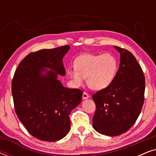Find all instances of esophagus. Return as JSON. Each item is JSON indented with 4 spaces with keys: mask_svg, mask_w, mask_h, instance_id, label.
Listing matches in <instances>:
<instances>
[{
    "mask_svg": "<svg viewBox=\"0 0 156 156\" xmlns=\"http://www.w3.org/2000/svg\"><path fill=\"white\" fill-rule=\"evenodd\" d=\"M89 97V95L87 92H84L82 94V99H87Z\"/></svg>",
    "mask_w": 156,
    "mask_h": 156,
    "instance_id": "esophagus-1",
    "label": "esophagus"
}]
</instances>
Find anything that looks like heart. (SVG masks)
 Wrapping results in <instances>:
<instances>
[{
  "mask_svg": "<svg viewBox=\"0 0 156 156\" xmlns=\"http://www.w3.org/2000/svg\"><path fill=\"white\" fill-rule=\"evenodd\" d=\"M75 69L69 70L76 87L83 84L87 78V84L93 90H101L112 84L118 71V61L110 53L95 55L86 53L74 61Z\"/></svg>",
  "mask_w": 156,
  "mask_h": 156,
  "instance_id": "b5f03b06",
  "label": "heart"
}]
</instances>
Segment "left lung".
I'll list each match as a JSON object with an SVG mask.
<instances>
[{"instance_id":"obj_1","label":"left lung","mask_w":156,"mask_h":156,"mask_svg":"<svg viewBox=\"0 0 156 156\" xmlns=\"http://www.w3.org/2000/svg\"><path fill=\"white\" fill-rule=\"evenodd\" d=\"M120 53V65L109 86L92 96L96 104L93 128L98 133L119 136L131 128L144 101L145 77L131 52L114 46Z\"/></svg>"}]
</instances>
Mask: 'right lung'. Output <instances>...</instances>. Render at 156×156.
I'll list each match as a JSON object with an SVG mask.
<instances>
[{
	"label": "right lung",
	"mask_w": 156,
	"mask_h": 156,
	"mask_svg": "<svg viewBox=\"0 0 156 156\" xmlns=\"http://www.w3.org/2000/svg\"><path fill=\"white\" fill-rule=\"evenodd\" d=\"M70 47L32 52L19 64L12 81V94L19 120L34 137L57 141L70 130V112L82 101L83 91L65 87L63 57Z\"/></svg>",
	"instance_id": "right-lung-1"
}]
</instances>
